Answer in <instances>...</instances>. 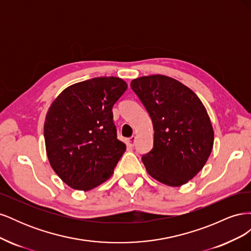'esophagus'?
<instances>
[{"label": "esophagus", "mask_w": 251, "mask_h": 251, "mask_svg": "<svg viewBox=\"0 0 251 251\" xmlns=\"http://www.w3.org/2000/svg\"><path fill=\"white\" fill-rule=\"evenodd\" d=\"M135 141H136V137L135 136H132V137L128 139V144H130V147H134Z\"/></svg>", "instance_id": "1"}]
</instances>
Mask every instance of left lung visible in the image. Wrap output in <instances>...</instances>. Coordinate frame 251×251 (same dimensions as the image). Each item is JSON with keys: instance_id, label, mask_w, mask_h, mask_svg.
<instances>
[{"instance_id": "obj_1", "label": "left lung", "mask_w": 251, "mask_h": 251, "mask_svg": "<svg viewBox=\"0 0 251 251\" xmlns=\"http://www.w3.org/2000/svg\"><path fill=\"white\" fill-rule=\"evenodd\" d=\"M131 87L154 126V147L142 156L147 172L166 185L187 183L203 169L214 146L206 109L191 89L165 75L133 79Z\"/></svg>"}]
</instances>
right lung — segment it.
Here are the masks:
<instances>
[{
  "label": "right lung",
  "instance_id": "obj_1",
  "mask_svg": "<svg viewBox=\"0 0 251 251\" xmlns=\"http://www.w3.org/2000/svg\"><path fill=\"white\" fill-rule=\"evenodd\" d=\"M127 85L95 77L66 88L50 105L44 137L51 168L67 185L90 191L107 181L126 151L112 108Z\"/></svg>",
  "mask_w": 251,
  "mask_h": 251
}]
</instances>
